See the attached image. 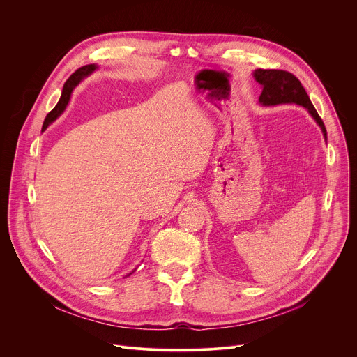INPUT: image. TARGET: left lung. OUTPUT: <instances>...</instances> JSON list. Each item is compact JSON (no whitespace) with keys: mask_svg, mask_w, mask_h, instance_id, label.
Segmentation results:
<instances>
[{"mask_svg":"<svg viewBox=\"0 0 357 357\" xmlns=\"http://www.w3.org/2000/svg\"><path fill=\"white\" fill-rule=\"evenodd\" d=\"M252 75L262 88V93L259 96V103L262 106L296 103L305 107L311 114V117L317 122V125L321 128L324 139L326 140V129L322 119L317 113L314 105L311 103L304 86L297 79V77L283 70H262V68H257Z\"/></svg>","mask_w":357,"mask_h":357,"instance_id":"8db88e82","label":"left lung"}]
</instances>
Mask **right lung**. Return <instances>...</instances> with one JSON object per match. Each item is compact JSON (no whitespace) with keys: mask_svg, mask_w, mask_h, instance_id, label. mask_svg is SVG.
I'll list each match as a JSON object with an SVG mask.
<instances>
[{"mask_svg":"<svg viewBox=\"0 0 357 357\" xmlns=\"http://www.w3.org/2000/svg\"><path fill=\"white\" fill-rule=\"evenodd\" d=\"M95 70H98V66H96V64L84 66V67L78 68V70L66 81V84H64V86H63V91H61L60 100H59V103L56 105V107L46 116L43 128H42V132H45V130L47 129V126L52 125V123L56 121V119L64 112V109H66V106H67V103H68V100H70V96H71L73 89H74L85 77L91 75ZM135 271H136V269H135ZM135 271H132L129 275H132ZM129 275H128V276H129Z\"/></svg>","mask_w":357,"mask_h":357,"instance_id":"obj_1","label":"right lung"}]
</instances>
